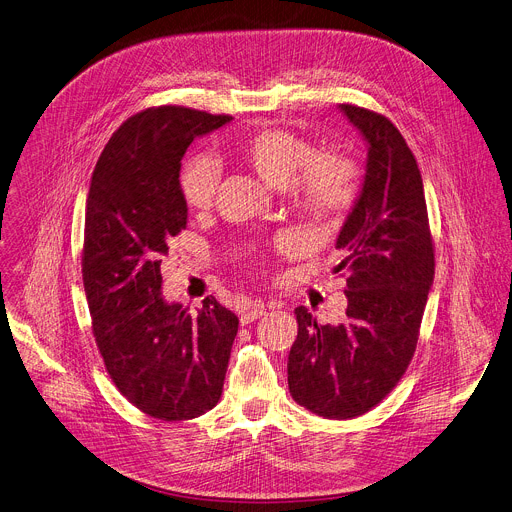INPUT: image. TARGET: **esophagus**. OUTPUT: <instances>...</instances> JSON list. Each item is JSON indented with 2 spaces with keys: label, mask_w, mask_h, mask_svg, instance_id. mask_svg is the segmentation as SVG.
Wrapping results in <instances>:
<instances>
[{
  "label": "esophagus",
  "mask_w": 512,
  "mask_h": 512,
  "mask_svg": "<svg viewBox=\"0 0 512 512\" xmlns=\"http://www.w3.org/2000/svg\"><path fill=\"white\" fill-rule=\"evenodd\" d=\"M262 314H266V306H264V302L254 300V302H250V304H248V308L240 314V322H242V326H244V324H250V322H254L256 318H260Z\"/></svg>",
  "instance_id": "esophagus-1"
}]
</instances>
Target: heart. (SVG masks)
<instances>
[{
	"instance_id": "b5f03b06",
	"label": "heart",
	"mask_w": 512,
	"mask_h": 512,
	"mask_svg": "<svg viewBox=\"0 0 512 512\" xmlns=\"http://www.w3.org/2000/svg\"><path fill=\"white\" fill-rule=\"evenodd\" d=\"M236 154L264 184L286 188L292 204L314 220H336L358 198L360 178L354 162L336 152L314 154L312 144L294 132L256 130L240 142ZM180 188L190 208H210L218 188L214 164L206 158L188 160Z\"/></svg>"
}]
</instances>
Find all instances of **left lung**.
<instances>
[{
  "label": "left lung",
  "instance_id": "left-lung-1",
  "mask_svg": "<svg viewBox=\"0 0 512 512\" xmlns=\"http://www.w3.org/2000/svg\"><path fill=\"white\" fill-rule=\"evenodd\" d=\"M366 142V174L336 248L346 272V320L318 324L294 310L298 336L288 354L292 398L324 418H354L402 378L416 348L434 248L418 164L396 126L370 110L340 104Z\"/></svg>",
  "mask_w": 512,
  "mask_h": 512
}]
</instances>
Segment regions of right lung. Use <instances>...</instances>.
I'll return each mask as SVG.
<instances>
[{
  "instance_id": "right-lung-1",
  "label": "right lung",
  "mask_w": 512,
  "mask_h": 512,
  "mask_svg": "<svg viewBox=\"0 0 512 512\" xmlns=\"http://www.w3.org/2000/svg\"><path fill=\"white\" fill-rule=\"evenodd\" d=\"M230 116L160 106L126 120L106 144L86 200L82 274L106 370L142 412L190 420L212 410L238 316L214 296L198 314L162 296V256L188 222L182 158Z\"/></svg>"
}]
</instances>
